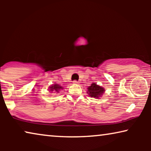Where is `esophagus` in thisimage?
<instances>
[{"label":"esophagus","mask_w":151,"mask_h":151,"mask_svg":"<svg viewBox=\"0 0 151 151\" xmlns=\"http://www.w3.org/2000/svg\"><path fill=\"white\" fill-rule=\"evenodd\" d=\"M73 84H78V82L76 81V80H74V81L73 82Z\"/></svg>","instance_id":"34e87169"}]
</instances>
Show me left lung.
<instances>
[{"label": "left lung", "instance_id": "obj_1", "mask_svg": "<svg viewBox=\"0 0 151 151\" xmlns=\"http://www.w3.org/2000/svg\"><path fill=\"white\" fill-rule=\"evenodd\" d=\"M105 89L102 86H99L95 82L91 84V86H88L87 88V93L88 96L91 98H94L96 99L100 98V97L104 93Z\"/></svg>", "mask_w": 151, "mask_h": 151}]
</instances>
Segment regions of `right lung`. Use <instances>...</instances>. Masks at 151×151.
Masks as SVG:
<instances>
[{
    "label": "right lung",
    "instance_id": "add662e5",
    "mask_svg": "<svg viewBox=\"0 0 151 151\" xmlns=\"http://www.w3.org/2000/svg\"><path fill=\"white\" fill-rule=\"evenodd\" d=\"M63 89V87L58 84H53L51 86H49L48 90L51 92L53 93H59L60 90Z\"/></svg>",
    "mask_w": 151,
    "mask_h": 151
}]
</instances>
